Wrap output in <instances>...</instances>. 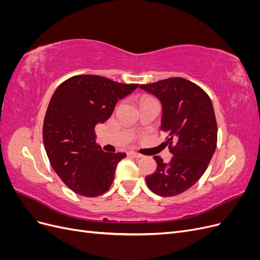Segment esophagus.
I'll return each instance as SVG.
<instances>
[{"mask_svg":"<svg viewBox=\"0 0 260 260\" xmlns=\"http://www.w3.org/2000/svg\"><path fill=\"white\" fill-rule=\"evenodd\" d=\"M128 155L131 157H135V158H141V157H142V155L136 152H128Z\"/></svg>","mask_w":260,"mask_h":260,"instance_id":"obj_1","label":"esophagus"}]
</instances>
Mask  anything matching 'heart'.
<instances>
[{"label":"heart","mask_w":260,"mask_h":260,"mask_svg":"<svg viewBox=\"0 0 260 260\" xmlns=\"http://www.w3.org/2000/svg\"><path fill=\"white\" fill-rule=\"evenodd\" d=\"M147 99H151V98H143L142 100H141V102H142V101H144V100H147Z\"/></svg>","instance_id":"1"}]
</instances>
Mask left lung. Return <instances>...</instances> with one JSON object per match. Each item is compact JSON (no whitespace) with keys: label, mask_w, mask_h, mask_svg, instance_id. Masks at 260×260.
<instances>
[{"label":"left lung","mask_w":260,"mask_h":260,"mask_svg":"<svg viewBox=\"0 0 260 260\" xmlns=\"http://www.w3.org/2000/svg\"><path fill=\"white\" fill-rule=\"evenodd\" d=\"M139 88L161 104L160 130L174 155L166 164L154 156L157 168L145 178L149 190L159 196L183 193L207 169L217 146V121L211 100L199 85L183 78H168Z\"/></svg>","instance_id":"8db88e82"}]
</instances>
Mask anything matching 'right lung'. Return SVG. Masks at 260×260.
Segmentation results:
<instances>
[{"label": "right lung", "mask_w": 260, "mask_h": 260, "mask_svg": "<svg viewBox=\"0 0 260 260\" xmlns=\"http://www.w3.org/2000/svg\"><path fill=\"white\" fill-rule=\"evenodd\" d=\"M139 84L94 75L74 76L55 90L43 122V143L54 171L70 190L86 198L111 187L124 153H105L94 128L112 116L116 103Z\"/></svg>", "instance_id": "obj_1"}]
</instances>
